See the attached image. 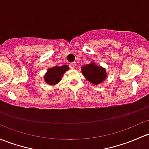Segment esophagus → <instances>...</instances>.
Returning <instances> with one entry per match:
<instances>
[{"mask_svg": "<svg viewBox=\"0 0 149 149\" xmlns=\"http://www.w3.org/2000/svg\"><path fill=\"white\" fill-rule=\"evenodd\" d=\"M76 66V62H73V63H71L70 64V67L71 68H74Z\"/></svg>", "mask_w": 149, "mask_h": 149, "instance_id": "obj_1", "label": "esophagus"}]
</instances>
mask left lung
Returning a JSON list of instances; mask_svg holds the SVG:
<instances>
[{
  "label": "left lung",
  "mask_w": 149,
  "mask_h": 149,
  "mask_svg": "<svg viewBox=\"0 0 149 149\" xmlns=\"http://www.w3.org/2000/svg\"><path fill=\"white\" fill-rule=\"evenodd\" d=\"M81 72L88 82L98 85L103 82L107 77L106 70L101 65H98L94 61L81 67Z\"/></svg>",
  "instance_id": "left-lung-1"
}]
</instances>
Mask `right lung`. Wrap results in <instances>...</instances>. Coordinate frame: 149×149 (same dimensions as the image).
Here are the masks:
<instances>
[{"instance_id":"add662e5","label":"right lung","mask_w":149,"mask_h":149,"mask_svg":"<svg viewBox=\"0 0 149 149\" xmlns=\"http://www.w3.org/2000/svg\"><path fill=\"white\" fill-rule=\"evenodd\" d=\"M68 69H69V66L67 65L55 66L48 68L43 77L45 82L51 86L58 84L61 80L63 75Z\"/></svg>"}]
</instances>
